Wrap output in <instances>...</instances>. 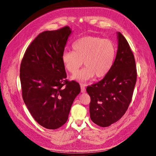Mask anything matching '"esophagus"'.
Segmentation results:
<instances>
[{
  "mask_svg": "<svg viewBox=\"0 0 156 156\" xmlns=\"http://www.w3.org/2000/svg\"><path fill=\"white\" fill-rule=\"evenodd\" d=\"M80 86H81V92H85L86 89H85V85L84 84H80Z\"/></svg>",
  "mask_w": 156,
  "mask_h": 156,
  "instance_id": "esophagus-1",
  "label": "esophagus"
}]
</instances>
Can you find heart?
<instances>
[{
  "mask_svg": "<svg viewBox=\"0 0 156 156\" xmlns=\"http://www.w3.org/2000/svg\"><path fill=\"white\" fill-rule=\"evenodd\" d=\"M72 51H64L62 60L65 68L71 73H76L83 65L84 67L72 76V79L84 82L105 77L115 62L116 48L114 42L100 37L87 36L74 41Z\"/></svg>",
  "mask_w": 156,
  "mask_h": 156,
  "instance_id": "obj_1",
  "label": "heart"
}]
</instances>
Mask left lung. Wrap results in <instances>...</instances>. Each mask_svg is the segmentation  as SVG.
I'll list each match as a JSON object with an SVG mask.
<instances>
[{
    "label": "left lung",
    "instance_id": "1",
    "mask_svg": "<svg viewBox=\"0 0 156 156\" xmlns=\"http://www.w3.org/2000/svg\"><path fill=\"white\" fill-rule=\"evenodd\" d=\"M118 50L112 68L100 81L87 88L90 96L92 121L107 127L119 120L128 108L136 81L134 55L124 36L117 32Z\"/></svg>",
    "mask_w": 156,
    "mask_h": 156
}]
</instances>
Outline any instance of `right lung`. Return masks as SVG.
Wrapping results in <instances>:
<instances>
[{"mask_svg":"<svg viewBox=\"0 0 156 156\" xmlns=\"http://www.w3.org/2000/svg\"><path fill=\"white\" fill-rule=\"evenodd\" d=\"M71 33L68 26L40 33L21 61L23 101L34 120L47 129H58L66 122L75 98L81 92L78 83L66 79L62 60Z\"/></svg>","mask_w":156,"mask_h":156,"instance_id":"1","label":"right lung"}]
</instances>
